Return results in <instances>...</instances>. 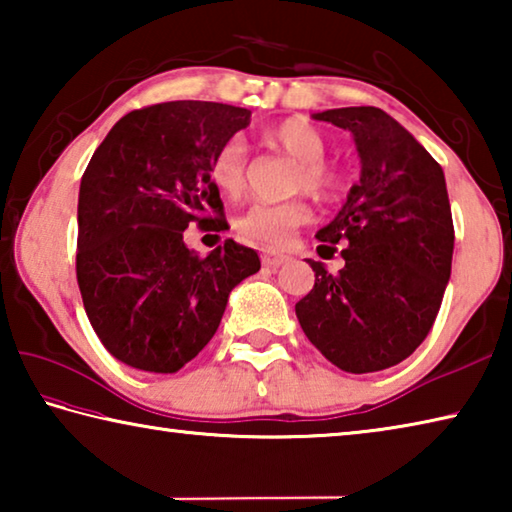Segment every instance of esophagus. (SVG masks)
I'll list each match as a JSON object with an SVG mask.
<instances>
[{"instance_id": "obj_1", "label": "esophagus", "mask_w": 512, "mask_h": 512, "mask_svg": "<svg viewBox=\"0 0 512 512\" xmlns=\"http://www.w3.org/2000/svg\"><path fill=\"white\" fill-rule=\"evenodd\" d=\"M289 262L287 255L282 253H273V250H264L262 253V264L268 266V268H280Z\"/></svg>"}]
</instances>
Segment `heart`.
<instances>
[{
    "label": "heart",
    "mask_w": 512,
    "mask_h": 512,
    "mask_svg": "<svg viewBox=\"0 0 512 512\" xmlns=\"http://www.w3.org/2000/svg\"><path fill=\"white\" fill-rule=\"evenodd\" d=\"M264 140L277 149L289 153L300 162L296 173V189H305L318 201H332L341 192L343 176L332 164L325 162L327 140L307 119L293 117L268 128ZM248 151L244 140L230 137L223 142L210 162V180L223 196L237 198L246 187ZM309 221V207L305 201L287 203H255L246 214L239 216L237 230L246 239L259 241L268 248L287 246L293 232Z\"/></svg>",
    "instance_id": "heart-1"
}]
</instances>
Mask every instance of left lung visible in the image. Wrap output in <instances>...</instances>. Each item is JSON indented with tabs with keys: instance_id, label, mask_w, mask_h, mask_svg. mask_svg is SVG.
<instances>
[{
	"instance_id": "left-lung-1",
	"label": "left lung",
	"mask_w": 512,
	"mask_h": 512,
	"mask_svg": "<svg viewBox=\"0 0 512 512\" xmlns=\"http://www.w3.org/2000/svg\"><path fill=\"white\" fill-rule=\"evenodd\" d=\"M354 135L361 180L318 248L341 244L332 275L296 302L302 332L327 361L354 375L397 366L427 339L452 273L454 221L445 173L404 126L372 106L314 115Z\"/></svg>"
}]
</instances>
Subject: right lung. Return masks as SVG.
Wrapping results in <instances>:
<instances>
[{"label": "right lung", "instance_id": "right-lung-1", "mask_svg": "<svg viewBox=\"0 0 512 512\" xmlns=\"http://www.w3.org/2000/svg\"><path fill=\"white\" fill-rule=\"evenodd\" d=\"M250 124V110L167 101L128 112L81 178L76 280L90 325L126 366L171 375L201 352L230 291L259 271L253 248L225 239L201 257L189 223L223 230L212 155Z\"/></svg>", "mask_w": 512, "mask_h": 512}]
</instances>
